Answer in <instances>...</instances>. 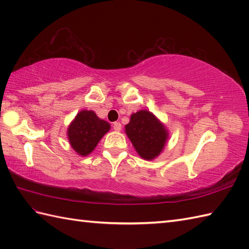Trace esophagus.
<instances>
[{
	"label": "esophagus",
	"instance_id": "obj_1",
	"mask_svg": "<svg viewBox=\"0 0 249 249\" xmlns=\"http://www.w3.org/2000/svg\"><path fill=\"white\" fill-rule=\"evenodd\" d=\"M113 129L115 131H120L122 129V124L120 123V122H114V123H113Z\"/></svg>",
	"mask_w": 249,
	"mask_h": 249
}]
</instances>
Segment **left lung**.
<instances>
[{
    "label": "left lung",
    "mask_w": 249,
    "mask_h": 249,
    "mask_svg": "<svg viewBox=\"0 0 249 249\" xmlns=\"http://www.w3.org/2000/svg\"><path fill=\"white\" fill-rule=\"evenodd\" d=\"M125 133L139 156L146 160L160 154L169 137L165 125L147 110L131 114L129 123L125 125Z\"/></svg>",
    "instance_id": "1"
}]
</instances>
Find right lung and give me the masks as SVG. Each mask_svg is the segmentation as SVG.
Listing matches in <instances>:
<instances>
[{
  "label": "right lung",
  "instance_id": "add662e5",
  "mask_svg": "<svg viewBox=\"0 0 249 249\" xmlns=\"http://www.w3.org/2000/svg\"><path fill=\"white\" fill-rule=\"evenodd\" d=\"M110 129V124L99 119L92 110H82L68 126L67 136L77 154L87 156Z\"/></svg>",
  "mask_w": 249,
  "mask_h": 249
}]
</instances>
